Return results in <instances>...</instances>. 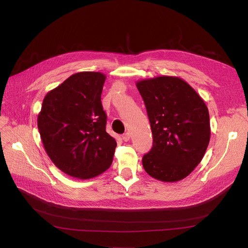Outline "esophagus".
<instances>
[{"mask_svg": "<svg viewBox=\"0 0 248 248\" xmlns=\"http://www.w3.org/2000/svg\"><path fill=\"white\" fill-rule=\"evenodd\" d=\"M122 139H123L124 141H127V140H129V139H131V135H129L128 133H125V134H124V135L122 136Z\"/></svg>", "mask_w": 248, "mask_h": 248, "instance_id": "1", "label": "esophagus"}]
</instances>
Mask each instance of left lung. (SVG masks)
<instances>
[{"label":"left lung","instance_id":"1","mask_svg":"<svg viewBox=\"0 0 248 248\" xmlns=\"http://www.w3.org/2000/svg\"><path fill=\"white\" fill-rule=\"evenodd\" d=\"M153 133V148L142 167L153 178L177 182L190 175L203 159L210 140L209 111L185 80L158 76L139 80Z\"/></svg>","mask_w":248,"mask_h":248}]
</instances>
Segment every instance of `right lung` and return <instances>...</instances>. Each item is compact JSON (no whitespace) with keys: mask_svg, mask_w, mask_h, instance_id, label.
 <instances>
[{"mask_svg":"<svg viewBox=\"0 0 248 248\" xmlns=\"http://www.w3.org/2000/svg\"><path fill=\"white\" fill-rule=\"evenodd\" d=\"M106 75L72 74L45 95L38 114V129L51 161L63 173L91 179L110 167L115 140L106 131L101 104Z\"/></svg>","mask_w":248,"mask_h":248,"instance_id":"1","label":"right lung"}]
</instances>
